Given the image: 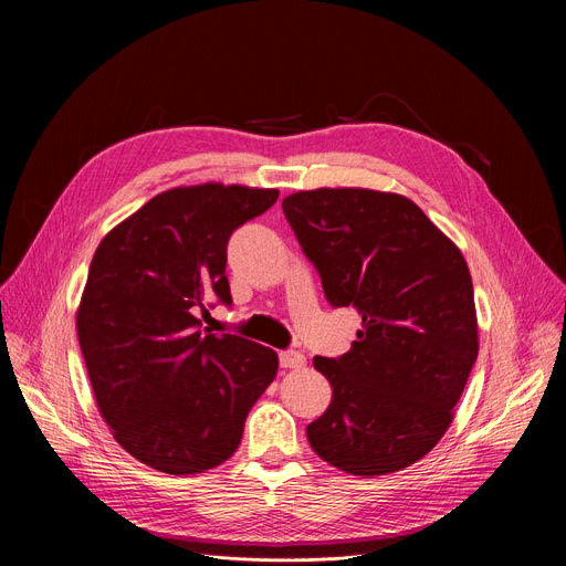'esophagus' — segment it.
Returning a JSON list of instances; mask_svg holds the SVG:
<instances>
[{
  "instance_id": "esophagus-1",
  "label": "esophagus",
  "mask_w": 566,
  "mask_h": 566,
  "mask_svg": "<svg viewBox=\"0 0 566 566\" xmlns=\"http://www.w3.org/2000/svg\"><path fill=\"white\" fill-rule=\"evenodd\" d=\"M280 365L284 369H303L307 365L305 355L301 350H282L280 353Z\"/></svg>"
}]
</instances>
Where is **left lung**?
I'll return each mask as SVG.
<instances>
[{
    "mask_svg": "<svg viewBox=\"0 0 566 566\" xmlns=\"http://www.w3.org/2000/svg\"><path fill=\"white\" fill-rule=\"evenodd\" d=\"M282 208L325 298L363 316L348 353L314 358L333 401L307 427L310 444L350 474L408 468L452 424L478 360L468 263L401 195L321 188L289 195Z\"/></svg>",
    "mask_w": 566,
    "mask_h": 566,
    "instance_id": "8db88e82",
    "label": "left lung"
}]
</instances>
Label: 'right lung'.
Returning <instances> with one entry per match:
<instances>
[{"label": "right lung", "instance_id": "obj_1", "mask_svg": "<svg viewBox=\"0 0 566 566\" xmlns=\"http://www.w3.org/2000/svg\"><path fill=\"white\" fill-rule=\"evenodd\" d=\"M277 190L174 188L114 227L96 250L77 337L105 422L137 461L169 474L224 463L250 408L277 374V353L201 331L231 305L227 243L277 201Z\"/></svg>", "mask_w": 566, "mask_h": 566}]
</instances>
